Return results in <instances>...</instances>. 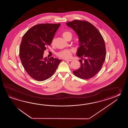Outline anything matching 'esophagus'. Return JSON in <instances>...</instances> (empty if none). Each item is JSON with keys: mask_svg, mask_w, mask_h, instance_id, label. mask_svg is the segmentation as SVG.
<instances>
[{"mask_svg": "<svg viewBox=\"0 0 128 128\" xmlns=\"http://www.w3.org/2000/svg\"><path fill=\"white\" fill-rule=\"evenodd\" d=\"M64 60L66 61H68V62H71V61H72V60Z\"/></svg>", "mask_w": 128, "mask_h": 128, "instance_id": "34e87169", "label": "esophagus"}]
</instances>
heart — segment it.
I'll return each mask as SVG.
<instances>
[{"label":"heart","instance_id":"heart-1","mask_svg":"<svg viewBox=\"0 0 128 128\" xmlns=\"http://www.w3.org/2000/svg\"><path fill=\"white\" fill-rule=\"evenodd\" d=\"M62 36L64 39L67 38L69 36H70L72 37V33L68 31H64L62 33ZM54 40H53L52 42V44H54ZM73 51V49H64L57 52V55L58 57L61 58H62L64 59H67L70 58L71 57L72 52Z\"/></svg>","mask_w":128,"mask_h":128}]
</instances>
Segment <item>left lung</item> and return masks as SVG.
Wrapping results in <instances>:
<instances>
[{
  "mask_svg": "<svg viewBox=\"0 0 128 128\" xmlns=\"http://www.w3.org/2000/svg\"><path fill=\"white\" fill-rule=\"evenodd\" d=\"M79 36L80 46L77 55L80 67L73 71L76 76L87 80L95 76L100 70L105 60L106 51L104 38L96 27L86 20H74L66 22Z\"/></svg>",
  "mask_w": 128,
  "mask_h": 128,
  "instance_id": "obj_1",
  "label": "left lung"
}]
</instances>
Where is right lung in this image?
Segmentation results:
<instances>
[{"mask_svg": "<svg viewBox=\"0 0 128 128\" xmlns=\"http://www.w3.org/2000/svg\"><path fill=\"white\" fill-rule=\"evenodd\" d=\"M58 24H39L25 33L20 46V58L25 70L32 79L44 81L54 74L62 60L43 58L44 51L52 43Z\"/></svg>", "mask_w": 128, "mask_h": 128, "instance_id": "1", "label": "right lung"}]
</instances>
